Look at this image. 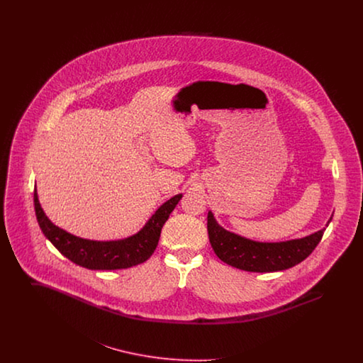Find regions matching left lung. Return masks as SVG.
Listing matches in <instances>:
<instances>
[{
  "mask_svg": "<svg viewBox=\"0 0 363 363\" xmlns=\"http://www.w3.org/2000/svg\"><path fill=\"white\" fill-rule=\"evenodd\" d=\"M207 220L208 237L216 256L225 264L247 272H277L291 268L311 255L325 231L323 228L291 241L257 242L227 231L218 225L211 211Z\"/></svg>",
  "mask_w": 363,
  "mask_h": 363,
  "instance_id": "obj_1",
  "label": "left lung"
}]
</instances>
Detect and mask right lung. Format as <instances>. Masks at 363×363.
<instances>
[{
  "instance_id": "add662e5",
  "label": "right lung",
  "mask_w": 363,
  "mask_h": 363,
  "mask_svg": "<svg viewBox=\"0 0 363 363\" xmlns=\"http://www.w3.org/2000/svg\"><path fill=\"white\" fill-rule=\"evenodd\" d=\"M182 199L177 194L157 208L150 220L138 234L118 241H91L72 235L65 230L52 225L39 204L34 190L35 215L45 237L72 262L88 269H123L150 259L155 252L162 227Z\"/></svg>"
}]
</instances>
